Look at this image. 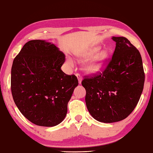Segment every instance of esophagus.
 Here are the masks:
<instances>
[{"instance_id":"1","label":"esophagus","mask_w":153,"mask_h":153,"mask_svg":"<svg viewBox=\"0 0 153 153\" xmlns=\"http://www.w3.org/2000/svg\"><path fill=\"white\" fill-rule=\"evenodd\" d=\"M76 76H77V79H78V82H79V84H81V83H82V77H81L79 75L77 74H76Z\"/></svg>"}]
</instances>
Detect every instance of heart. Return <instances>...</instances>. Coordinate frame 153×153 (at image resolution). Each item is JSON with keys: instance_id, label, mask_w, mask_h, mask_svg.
<instances>
[{"instance_id": "1", "label": "heart", "mask_w": 153, "mask_h": 153, "mask_svg": "<svg viewBox=\"0 0 153 153\" xmlns=\"http://www.w3.org/2000/svg\"><path fill=\"white\" fill-rule=\"evenodd\" d=\"M100 49V47H95L81 53L78 56V58L82 59L88 58L83 65V70L88 74H95L100 72L109 58L110 51L103 49L97 52ZM68 63L71 65V61L68 60Z\"/></svg>"}]
</instances>
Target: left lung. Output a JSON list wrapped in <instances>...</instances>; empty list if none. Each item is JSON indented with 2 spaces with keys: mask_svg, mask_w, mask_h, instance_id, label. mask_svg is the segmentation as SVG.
<instances>
[{
  "mask_svg": "<svg viewBox=\"0 0 153 153\" xmlns=\"http://www.w3.org/2000/svg\"><path fill=\"white\" fill-rule=\"evenodd\" d=\"M116 42L112 58L103 72L86 76L85 103L89 113L105 123L123 120L132 113L143 90L145 73L140 52L125 37Z\"/></svg>",
  "mask_w": 153,
  "mask_h": 153,
  "instance_id": "obj_1",
  "label": "left lung"
}]
</instances>
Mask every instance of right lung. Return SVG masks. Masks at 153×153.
Segmentation results:
<instances>
[{"mask_svg":"<svg viewBox=\"0 0 153 153\" xmlns=\"http://www.w3.org/2000/svg\"><path fill=\"white\" fill-rule=\"evenodd\" d=\"M65 55L45 40L26 42L14 59L11 91L21 113L32 123L53 127L64 120L78 80L61 70Z\"/></svg>","mask_w":153,"mask_h":153,"instance_id":"obj_1","label":"right lung"}]
</instances>
